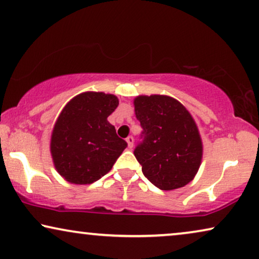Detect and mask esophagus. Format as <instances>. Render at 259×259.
Returning <instances> with one entry per match:
<instances>
[{
  "label": "esophagus",
  "mask_w": 259,
  "mask_h": 259,
  "mask_svg": "<svg viewBox=\"0 0 259 259\" xmlns=\"http://www.w3.org/2000/svg\"><path fill=\"white\" fill-rule=\"evenodd\" d=\"M126 143H128V148L131 149L134 147V137L133 136H129L126 138Z\"/></svg>",
  "instance_id": "34e87169"
}]
</instances>
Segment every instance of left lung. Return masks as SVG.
Masks as SVG:
<instances>
[{
  "instance_id": "obj_1",
  "label": "left lung",
  "mask_w": 259,
  "mask_h": 259,
  "mask_svg": "<svg viewBox=\"0 0 259 259\" xmlns=\"http://www.w3.org/2000/svg\"><path fill=\"white\" fill-rule=\"evenodd\" d=\"M134 105L143 128L134 155L144 176L161 190L190 183L203 155L201 135L190 112L164 95H142L135 98Z\"/></svg>"
}]
</instances>
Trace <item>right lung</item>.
Segmentation results:
<instances>
[{"mask_svg": "<svg viewBox=\"0 0 259 259\" xmlns=\"http://www.w3.org/2000/svg\"><path fill=\"white\" fill-rule=\"evenodd\" d=\"M117 105L115 95L87 92L63 108L54 126L50 152L65 181L90 184L111 170L128 145L108 122Z\"/></svg>", "mask_w": 259, "mask_h": 259, "instance_id": "add662e5", "label": "right lung"}]
</instances>
